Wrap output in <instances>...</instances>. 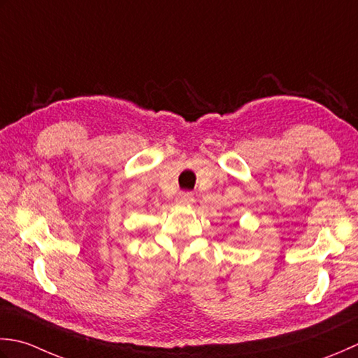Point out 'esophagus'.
Masks as SVG:
<instances>
[{
	"label": "esophagus",
	"mask_w": 358,
	"mask_h": 358,
	"mask_svg": "<svg viewBox=\"0 0 358 358\" xmlns=\"http://www.w3.org/2000/svg\"><path fill=\"white\" fill-rule=\"evenodd\" d=\"M176 201L179 203H192L194 201V196H193V193H189V192H180L178 194Z\"/></svg>",
	"instance_id": "obj_1"
}]
</instances>
